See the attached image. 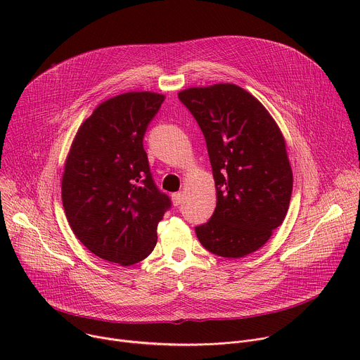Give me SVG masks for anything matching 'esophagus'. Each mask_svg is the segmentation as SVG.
I'll list each match as a JSON object with an SVG mask.
<instances>
[{
	"label": "esophagus",
	"instance_id": "obj_1",
	"mask_svg": "<svg viewBox=\"0 0 360 360\" xmlns=\"http://www.w3.org/2000/svg\"><path fill=\"white\" fill-rule=\"evenodd\" d=\"M182 200H184V193H182V192H175V193H172V202H174V205H179Z\"/></svg>",
	"mask_w": 360,
	"mask_h": 360
}]
</instances>
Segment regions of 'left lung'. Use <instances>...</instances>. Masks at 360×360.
Masks as SVG:
<instances>
[{"label":"left lung","mask_w":360,"mask_h":360,"mask_svg":"<svg viewBox=\"0 0 360 360\" xmlns=\"http://www.w3.org/2000/svg\"><path fill=\"white\" fill-rule=\"evenodd\" d=\"M178 98L207 141L218 198L196 236L218 256L243 258L286 217L293 175L285 138L261 102L235 84L192 86Z\"/></svg>","instance_id":"obj_1"}]
</instances>
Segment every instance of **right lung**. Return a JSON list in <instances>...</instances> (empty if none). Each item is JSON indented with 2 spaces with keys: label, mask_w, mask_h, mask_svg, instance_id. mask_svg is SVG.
<instances>
[{
  "label": "right lung",
  "mask_w": 360,
  "mask_h": 360,
  "mask_svg": "<svg viewBox=\"0 0 360 360\" xmlns=\"http://www.w3.org/2000/svg\"><path fill=\"white\" fill-rule=\"evenodd\" d=\"M165 95L139 91L112 96L94 110L71 143L61 196L68 224L98 258L120 266L143 261L171 208L153 184L142 141Z\"/></svg>",
  "instance_id": "right-lung-1"
}]
</instances>
